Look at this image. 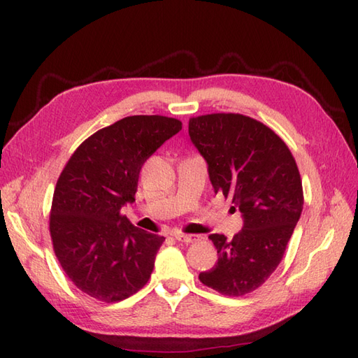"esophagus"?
<instances>
[{
    "label": "esophagus",
    "instance_id": "1",
    "mask_svg": "<svg viewBox=\"0 0 358 358\" xmlns=\"http://www.w3.org/2000/svg\"><path fill=\"white\" fill-rule=\"evenodd\" d=\"M175 240H178L180 243H194L199 240V235H187V234H175Z\"/></svg>",
    "mask_w": 358,
    "mask_h": 358
}]
</instances>
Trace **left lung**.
<instances>
[{"mask_svg":"<svg viewBox=\"0 0 358 358\" xmlns=\"http://www.w3.org/2000/svg\"><path fill=\"white\" fill-rule=\"evenodd\" d=\"M189 136L206 159L215 194L232 196L243 227L232 240L212 234L218 262L201 272L203 285L240 296L260 287L277 269L303 210L299 167L280 136L240 113L189 120Z\"/></svg>","mask_w":358,"mask_h":358,"instance_id":"8db88e82","label":"left lung"}]
</instances>
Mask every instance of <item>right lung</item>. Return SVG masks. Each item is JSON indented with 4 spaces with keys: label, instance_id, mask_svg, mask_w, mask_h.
Wrapping results in <instances>:
<instances>
[{
    "label": "right lung",
    "instance_id": "1",
    "mask_svg": "<svg viewBox=\"0 0 358 358\" xmlns=\"http://www.w3.org/2000/svg\"><path fill=\"white\" fill-rule=\"evenodd\" d=\"M180 131L175 118L126 117L90 135L64 166L49 227L58 262L81 292L115 303L148 283L164 237L135 227L121 209L135 201L144 162Z\"/></svg>",
    "mask_w": 358,
    "mask_h": 358
}]
</instances>
